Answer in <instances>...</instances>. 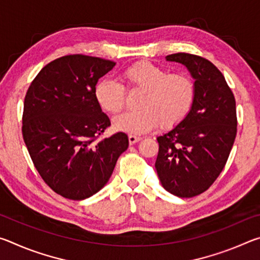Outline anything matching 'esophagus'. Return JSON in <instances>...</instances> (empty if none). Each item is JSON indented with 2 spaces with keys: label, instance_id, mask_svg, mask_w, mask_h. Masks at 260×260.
<instances>
[{
  "label": "esophagus",
  "instance_id": "obj_1",
  "mask_svg": "<svg viewBox=\"0 0 260 260\" xmlns=\"http://www.w3.org/2000/svg\"><path fill=\"white\" fill-rule=\"evenodd\" d=\"M141 140L140 136L138 135H134V134H129L128 135V141H129V144H134L136 142H139V141Z\"/></svg>",
  "mask_w": 260,
  "mask_h": 260
}]
</instances>
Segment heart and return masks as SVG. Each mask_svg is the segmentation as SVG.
Here are the masks:
<instances>
[{
    "label": "heart",
    "mask_w": 260,
    "mask_h": 260,
    "mask_svg": "<svg viewBox=\"0 0 260 260\" xmlns=\"http://www.w3.org/2000/svg\"><path fill=\"white\" fill-rule=\"evenodd\" d=\"M122 80L128 89L142 90L139 110L128 111L113 121L118 131L142 134L157 128H172L188 116L195 101L196 87L187 73L173 72L159 65L139 61L122 72ZM95 99L101 109L112 116L125 107L126 90L114 79H102L95 86Z\"/></svg>",
    "instance_id": "heart-1"
}]
</instances>
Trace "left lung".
Here are the masks:
<instances>
[{"mask_svg": "<svg viewBox=\"0 0 260 260\" xmlns=\"http://www.w3.org/2000/svg\"><path fill=\"white\" fill-rule=\"evenodd\" d=\"M166 59L189 70L196 95L188 116L157 138L155 167L167 191L189 199L208 190L226 165L237 132L236 103L225 77L210 60L187 52Z\"/></svg>", "mask_w": 260, "mask_h": 260, "instance_id": "8db88e82", "label": "left lung"}]
</instances>
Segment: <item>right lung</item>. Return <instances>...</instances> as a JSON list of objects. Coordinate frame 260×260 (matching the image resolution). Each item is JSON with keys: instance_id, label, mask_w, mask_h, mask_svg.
Segmentation results:
<instances>
[{"instance_id": "add662e5", "label": "right lung", "mask_w": 260, "mask_h": 260, "mask_svg": "<svg viewBox=\"0 0 260 260\" xmlns=\"http://www.w3.org/2000/svg\"><path fill=\"white\" fill-rule=\"evenodd\" d=\"M114 65L81 54L59 57L26 93L24 142L43 181L65 199L81 201L101 190L128 148L122 132L102 138L111 122L94 94L99 79Z\"/></svg>"}]
</instances>
